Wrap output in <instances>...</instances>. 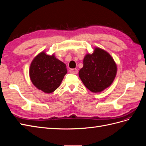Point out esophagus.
Returning a JSON list of instances; mask_svg holds the SVG:
<instances>
[{"label":"esophagus","instance_id":"34e87169","mask_svg":"<svg viewBox=\"0 0 146 146\" xmlns=\"http://www.w3.org/2000/svg\"><path fill=\"white\" fill-rule=\"evenodd\" d=\"M69 72L72 74H77L78 72V70L77 69H70L69 70Z\"/></svg>","mask_w":146,"mask_h":146}]
</instances>
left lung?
I'll return each mask as SVG.
<instances>
[{
	"label": "left lung",
	"instance_id": "left-lung-1",
	"mask_svg": "<svg viewBox=\"0 0 146 146\" xmlns=\"http://www.w3.org/2000/svg\"><path fill=\"white\" fill-rule=\"evenodd\" d=\"M117 72V66L108 53L96 48L93 54H87L83 67L78 75L85 86L92 92H99L111 85Z\"/></svg>",
	"mask_w": 146,
	"mask_h": 146
}]
</instances>
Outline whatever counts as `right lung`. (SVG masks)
<instances>
[{"instance_id":"1","label":"right lung","mask_w":146,"mask_h":146,"mask_svg":"<svg viewBox=\"0 0 146 146\" xmlns=\"http://www.w3.org/2000/svg\"><path fill=\"white\" fill-rule=\"evenodd\" d=\"M68 70L66 64L54 55L45 52L38 54L30 64L29 74L32 83L46 93H51L58 88Z\"/></svg>"}]
</instances>
